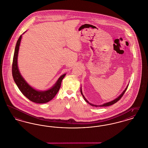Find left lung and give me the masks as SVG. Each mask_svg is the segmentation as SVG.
Returning <instances> with one entry per match:
<instances>
[{
	"label": "left lung",
	"instance_id": "left-lung-1",
	"mask_svg": "<svg viewBox=\"0 0 148 148\" xmlns=\"http://www.w3.org/2000/svg\"><path fill=\"white\" fill-rule=\"evenodd\" d=\"M128 86L126 87V88H125V90L124 91H123V92L121 93L117 98H116V99H115L114 100H113V101H111V102H107V103H104V104H103V105H93V104H91V103H89V102L87 101L85 97V96H84V95H83V93L82 92V91H81V95H82V96H83V97L84 98V99H85V100L87 103H88L89 104H90L91 105H92V106H95V107H98V106H100V107H103V106H110V105H113V104H114V103H115L116 102H117V101H119V100H120V99L123 97V96L124 95V94L125 92V91H126V90H127V87H128Z\"/></svg>",
	"mask_w": 148,
	"mask_h": 148
}]
</instances>
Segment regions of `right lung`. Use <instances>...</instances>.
I'll use <instances>...</instances> for the list:
<instances>
[{
	"mask_svg": "<svg viewBox=\"0 0 148 148\" xmlns=\"http://www.w3.org/2000/svg\"><path fill=\"white\" fill-rule=\"evenodd\" d=\"M21 38L22 35L17 40L12 63V75L14 82L22 93L30 101L38 103L48 102V101H51L58 92L61 87L62 81L66 76V74L63 75L59 78L55 86L48 90L45 91H39L33 88L24 79L18 68L17 58Z\"/></svg>",
	"mask_w": 148,
	"mask_h": 148,
	"instance_id": "add662e5",
	"label": "right lung"
}]
</instances>
